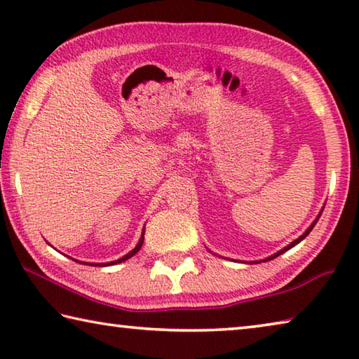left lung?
I'll list each match as a JSON object with an SVG mask.
<instances>
[{
    "label": "left lung",
    "mask_w": 359,
    "mask_h": 359,
    "mask_svg": "<svg viewBox=\"0 0 359 359\" xmlns=\"http://www.w3.org/2000/svg\"><path fill=\"white\" fill-rule=\"evenodd\" d=\"M321 213H323V210L320 211V215L318 216H316V219L312 222V224H310V227L307 229V231H305L302 235H301V237H299V238H296L294 240V242H291L290 245H287V246H285V248L283 250H280V251H277V252H273V255L272 256H269V257H266V259H261V261H250V262H246V264H257V262H266V261H272V259H275V257H277V256H280V255H283V252L285 251H287V250H291L292 248V246H296L297 243H301L302 242V240L305 238V237H307V235L310 233V232H312V229L315 227V224H316V222H318V219H320V216H321ZM219 257H222V256H219Z\"/></svg>",
    "instance_id": "obj_1"
}]
</instances>
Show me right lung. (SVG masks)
<instances>
[{"label":"right lung","mask_w":359,"mask_h":359,"mask_svg":"<svg viewBox=\"0 0 359 359\" xmlns=\"http://www.w3.org/2000/svg\"><path fill=\"white\" fill-rule=\"evenodd\" d=\"M143 242H144V227H143V232H141V237H140V240H138L137 246H135V248H133L132 251H128L127 255L122 256L121 259H116V261H111V262H100V264H95V262H82V264H86V266H100V267H107V266H114V264H121V262L130 259L132 256L137 255L141 246H143ZM76 262H81V261H76Z\"/></svg>","instance_id":"1"}]
</instances>
